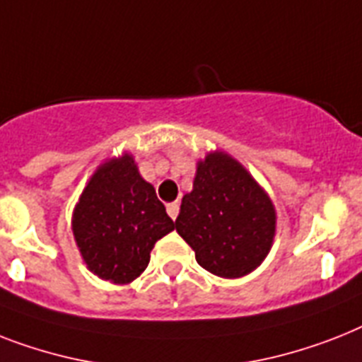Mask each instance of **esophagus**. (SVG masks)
<instances>
[{
	"label": "esophagus",
	"instance_id": "esophagus-1",
	"mask_svg": "<svg viewBox=\"0 0 362 362\" xmlns=\"http://www.w3.org/2000/svg\"><path fill=\"white\" fill-rule=\"evenodd\" d=\"M178 211H180V204H178V202H169V204H167V214H169V217H171L173 221L178 217Z\"/></svg>",
	"mask_w": 362,
	"mask_h": 362
}]
</instances>
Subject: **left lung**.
I'll use <instances>...</instances> for the list:
<instances>
[{
  "mask_svg": "<svg viewBox=\"0 0 362 362\" xmlns=\"http://www.w3.org/2000/svg\"><path fill=\"white\" fill-rule=\"evenodd\" d=\"M176 232L199 266L236 279L260 266L272 247L275 210L252 176L227 154H208L197 167L193 191L182 199Z\"/></svg>",
  "mask_w": 362,
  "mask_h": 362,
  "instance_id": "8db88e82",
  "label": "left lung"
}]
</instances>
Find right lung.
<instances>
[{
	"label": "right lung",
	"instance_id": "right-lung-1",
	"mask_svg": "<svg viewBox=\"0 0 362 362\" xmlns=\"http://www.w3.org/2000/svg\"><path fill=\"white\" fill-rule=\"evenodd\" d=\"M74 236L85 264L98 277L132 283L145 272L154 243L175 228L154 187L132 156L104 163L74 210Z\"/></svg>",
	"mask_w": 362,
	"mask_h": 362
}]
</instances>
